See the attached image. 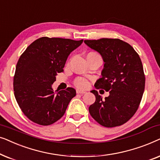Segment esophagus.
<instances>
[{
  "instance_id": "1",
  "label": "esophagus",
  "mask_w": 160,
  "mask_h": 160,
  "mask_svg": "<svg viewBox=\"0 0 160 160\" xmlns=\"http://www.w3.org/2000/svg\"><path fill=\"white\" fill-rule=\"evenodd\" d=\"M87 92H85V91H83V90H80V89H76V93L77 94H85Z\"/></svg>"
}]
</instances>
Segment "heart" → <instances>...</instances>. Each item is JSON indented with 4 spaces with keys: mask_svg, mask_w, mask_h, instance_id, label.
Returning <instances> with one entry per match:
<instances>
[{
    "mask_svg": "<svg viewBox=\"0 0 160 160\" xmlns=\"http://www.w3.org/2000/svg\"><path fill=\"white\" fill-rule=\"evenodd\" d=\"M95 54H97L94 53V52H90V53H89L87 55H95ZM74 84H75L77 87H78V88L85 89L89 86V82L84 78L78 77L75 80V82H74Z\"/></svg>",
    "mask_w": 160,
    "mask_h": 160,
    "instance_id": "heart-1",
    "label": "heart"
}]
</instances>
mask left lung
I'll return each mask as SVG.
<instances>
[{
	"mask_svg": "<svg viewBox=\"0 0 160 160\" xmlns=\"http://www.w3.org/2000/svg\"><path fill=\"white\" fill-rule=\"evenodd\" d=\"M84 43L98 52L104 62L102 77L97 80L95 88L109 92L102 99L97 91H91L96 100L89 107V113L102 126L122 125L136 112L144 92L141 58L129 43L118 38L85 40Z\"/></svg>",
	"mask_w": 160,
	"mask_h": 160,
	"instance_id": "1",
	"label": "left lung"
}]
</instances>
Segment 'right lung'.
Wrapping results in <instances>:
<instances>
[{
	"label": "right lung",
	"mask_w": 160,
	"mask_h": 160,
	"mask_svg": "<svg viewBox=\"0 0 160 160\" xmlns=\"http://www.w3.org/2000/svg\"><path fill=\"white\" fill-rule=\"evenodd\" d=\"M83 40L42 37L19 58L14 77V92L19 108L35 123L49 125L64 115L75 89L54 92L58 73L63 71L69 54Z\"/></svg>",
	"instance_id": "1"
}]
</instances>
